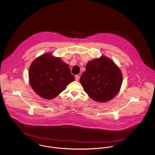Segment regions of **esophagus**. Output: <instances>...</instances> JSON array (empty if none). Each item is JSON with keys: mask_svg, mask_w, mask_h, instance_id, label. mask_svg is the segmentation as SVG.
Listing matches in <instances>:
<instances>
[{"mask_svg": "<svg viewBox=\"0 0 155 155\" xmlns=\"http://www.w3.org/2000/svg\"><path fill=\"white\" fill-rule=\"evenodd\" d=\"M80 75H76L75 76V80H76V81H78V80H80Z\"/></svg>", "mask_w": 155, "mask_h": 155, "instance_id": "obj_1", "label": "esophagus"}]
</instances>
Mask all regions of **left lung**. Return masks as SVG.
<instances>
[{"mask_svg":"<svg viewBox=\"0 0 155 155\" xmlns=\"http://www.w3.org/2000/svg\"><path fill=\"white\" fill-rule=\"evenodd\" d=\"M80 81L85 92L96 102H104L118 94L122 84V74L110 59L102 56L89 61Z\"/></svg>","mask_w":155,"mask_h":155,"instance_id":"1","label":"left lung"}]
</instances>
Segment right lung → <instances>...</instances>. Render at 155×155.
<instances>
[{"mask_svg":"<svg viewBox=\"0 0 155 155\" xmlns=\"http://www.w3.org/2000/svg\"><path fill=\"white\" fill-rule=\"evenodd\" d=\"M74 80L68 64L46 53L35 59L29 69V81L38 95L46 99L58 96Z\"/></svg>","mask_w":155,"mask_h":155,"instance_id":"obj_1","label":"right lung"}]
</instances>
